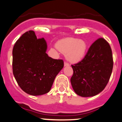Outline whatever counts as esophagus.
Here are the masks:
<instances>
[{"label": "esophagus", "mask_w": 122, "mask_h": 122, "mask_svg": "<svg viewBox=\"0 0 122 122\" xmlns=\"http://www.w3.org/2000/svg\"><path fill=\"white\" fill-rule=\"evenodd\" d=\"M70 66V64H69L68 62H64V66H65V67H67V66Z\"/></svg>", "instance_id": "34e87169"}]
</instances>
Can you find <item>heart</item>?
<instances>
[{
    "label": "heart",
    "mask_w": 122,
    "mask_h": 122,
    "mask_svg": "<svg viewBox=\"0 0 122 122\" xmlns=\"http://www.w3.org/2000/svg\"><path fill=\"white\" fill-rule=\"evenodd\" d=\"M56 47L71 63H77L81 61L86 55L88 49V44L81 39L67 38L60 41Z\"/></svg>",
    "instance_id": "obj_1"
}]
</instances>
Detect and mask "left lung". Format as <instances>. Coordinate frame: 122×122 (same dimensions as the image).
I'll return each instance as SVG.
<instances>
[{"mask_svg": "<svg viewBox=\"0 0 122 122\" xmlns=\"http://www.w3.org/2000/svg\"><path fill=\"white\" fill-rule=\"evenodd\" d=\"M71 67V83L75 93L84 97L97 95L104 89L112 72L113 60L110 45L104 38H99L84 58Z\"/></svg>", "mask_w": 122, "mask_h": 122, "instance_id": "obj_1", "label": "left lung"}]
</instances>
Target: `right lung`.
<instances>
[{"instance_id": "right-lung-1", "label": "right lung", "mask_w": 122, "mask_h": 122, "mask_svg": "<svg viewBox=\"0 0 122 122\" xmlns=\"http://www.w3.org/2000/svg\"><path fill=\"white\" fill-rule=\"evenodd\" d=\"M44 38L37 39L33 30L23 34L13 46V74L23 92L32 96L48 93L56 75L64 67L62 60H55L46 53Z\"/></svg>"}]
</instances>
